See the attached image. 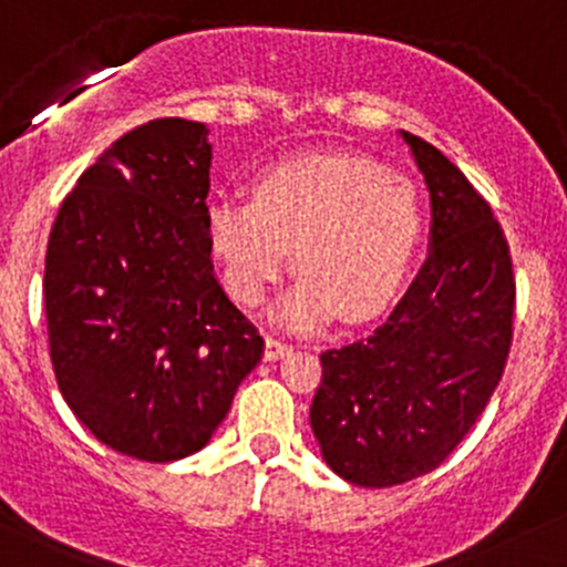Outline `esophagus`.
Instances as JSON below:
<instances>
[{
	"mask_svg": "<svg viewBox=\"0 0 567 567\" xmlns=\"http://www.w3.org/2000/svg\"><path fill=\"white\" fill-rule=\"evenodd\" d=\"M289 352H291V343H286L276 336L267 338V349H265L267 360H278V358H284V354H289Z\"/></svg>",
	"mask_w": 567,
	"mask_h": 567,
	"instance_id": "1",
	"label": "esophagus"
}]
</instances>
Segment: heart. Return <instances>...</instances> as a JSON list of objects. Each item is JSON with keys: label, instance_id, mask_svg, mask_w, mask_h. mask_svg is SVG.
<instances>
[{"label": "heart", "instance_id": "1", "mask_svg": "<svg viewBox=\"0 0 567 567\" xmlns=\"http://www.w3.org/2000/svg\"><path fill=\"white\" fill-rule=\"evenodd\" d=\"M423 231L410 179L360 155H302L267 168L254 198L215 196L207 240L231 295L256 306L281 278L291 248L302 272L281 306L311 327L382 311L406 276Z\"/></svg>", "mask_w": 567, "mask_h": 567}]
</instances>
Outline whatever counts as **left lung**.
Here are the masks:
<instances>
[{
  "label": "left lung",
  "instance_id": "8db88e82",
  "mask_svg": "<svg viewBox=\"0 0 567 567\" xmlns=\"http://www.w3.org/2000/svg\"><path fill=\"white\" fill-rule=\"evenodd\" d=\"M401 138L429 185V256L388 322L324 349L311 404L327 466L365 488L399 486L456 451L497 390L516 311L488 202L440 150Z\"/></svg>",
  "mask_w": 567,
  "mask_h": 567
}]
</instances>
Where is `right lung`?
I'll use <instances>...</instances> for the list:
<instances>
[{
	"mask_svg": "<svg viewBox=\"0 0 567 567\" xmlns=\"http://www.w3.org/2000/svg\"><path fill=\"white\" fill-rule=\"evenodd\" d=\"M207 133L166 116L116 138L45 250L56 384L95 440L138 461L202 451L265 354L213 272Z\"/></svg>",
	"mask_w": 567,
	"mask_h": 567,
	"instance_id": "1",
	"label": "right lung"
}]
</instances>
